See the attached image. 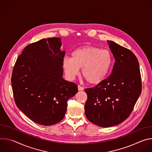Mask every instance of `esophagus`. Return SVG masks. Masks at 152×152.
I'll return each mask as SVG.
<instances>
[{"label": "esophagus", "instance_id": "obj_1", "mask_svg": "<svg viewBox=\"0 0 152 152\" xmlns=\"http://www.w3.org/2000/svg\"><path fill=\"white\" fill-rule=\"evenodd\" d=\"M77 87H78V90H79V91H82V90H83V87H82V86H81L80 85H78L77 86Z\"/></svg>", "mask_w": 152, "mask_h": 152}]
</instances>
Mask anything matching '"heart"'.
I'll return each mask as SVG.
<instances>
[{
	"label": "heart",
	"mask_w": 152,
	"mask_h": 152,
	"mask_svg": "<svg viewBox=\"0 0 152 152\" xmlns=\"http://www.w3.org/2000/svg\"><path fill=\"white\" fill-rule=\"evenodd\" d=\"M71 56L62 60V67L67 78L74 79L82 68L83 76L90 84L102 82L109 73L113 62L110 51L93 46L77 48Z\"/></svg>",
	"instance_id": "1"
}]
</instances>
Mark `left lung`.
<instances>
[{
  "label": "left lung",
  "mask_w": 152,
  "mask_h": 152,
  "mask_svg": "<svg viewBox=\"0 0 152 152\" xmlns=\"http://www.w3.org/2000/svg\"><path fill=\"white\" fill-rule=\"evenodd\" d=\"M107 42L115 59L112 73L94 87L85 89L86 118L104 127L124 121L131 114L142 90L136 56L114 41Z\"/></svg>",
  "instance_id": "1"
}]
</instances>
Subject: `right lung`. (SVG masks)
Instances as JSON below:
<instances>
[{
	"instance_id": "obj_1",
	"label": "right lung",
	"mask_w": 152,
	"mask_h": 152,
	"mask_svg": "<svg viewBox=\"0 0 152 152\" xmlns=\"http://www.w3.org/2000/svg\"><path fill=\"white\" fill-rule=\"evenodd\" d=\"M61 38L42 39L28 45L17 59L11 84L18 109L34 122L50 126L64 117L67 100L77 85L62 77Z\"/></svg>"
}]
</instances>
